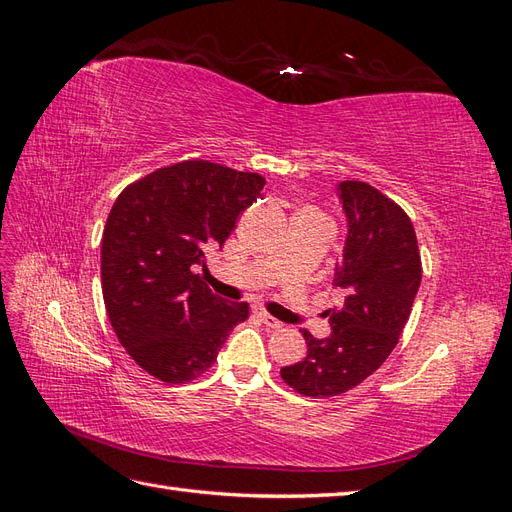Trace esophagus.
Returning <instances> with one entry per match:
<instances>
[{
	"label": "esophagus",
	"instance_id": "esophagus-1",
	"mask_svg": "<svg viewBox=\"0 0 512 512\" xmlns=\"http://www.w3.org/2000/svg\"><path fill=\"white\" fill-rule=\"evenodd\" d=\"M254 314H256V318H258L262 324H267L269 329H282V327H284V324H282L280 320L273 318L271 314H267L262 307H254Z\"/></svg>",
	"mask_w": 512,
	"mask_h": 512
}]
</instances>
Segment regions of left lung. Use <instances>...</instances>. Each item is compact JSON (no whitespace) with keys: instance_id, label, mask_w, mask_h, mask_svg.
I'll use <instances>...</instances> for the list:
<instances>
[{"instance_id":"obj_1","label":"left lung","mask_w":512,"mask_h":512,"mask_svg":"<svg viewBox=\"0 0 512 512\" xmlns=\"http://www.w3.org/2000/svg\"><path fill=\"white\" fill-rule=\"evenodd\" d=\"M339 198L348 220L335 286L344 305L331 312V335L307 344L303 361L282 367V380L305 397L342 395L389 359L421 286L416 232L395 200L365 181H342Z\"/></svg>"}]
</instances>
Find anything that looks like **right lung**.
Listing matches in <instances>:
<instances>
[{
	"label": "right lung",
	"instance_id": "obj_1",
	"mask_svg": "<svg viewBox=\"0 0 512 512\" xmlns=\"http://www.w3.org/2000/svg\"><path fill=\"white\" fill-rule=\"evenodd\" d=\"M262 185L258 173L185 160L117 196L102 235V294L121 346L149 376L192 382L250 316V305L220 299L194 269L224 245Z\"/></svg>",
	"mask_w": 512,
	"mask_h": 512
}]
</instances>
